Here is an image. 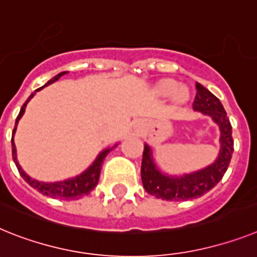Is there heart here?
<instances>
[{"label":"heart","mask_w":257,"mask_h":257,"mask_svg":"<svg viewBox=\"0 0 257 257\" xmlns=\"http://www.w3.org/2000/svg\"><path fill=\"white\" fill-rule=\"evenodd\" d=\"M157 92L162 97L173 95V101L177 105L185 104L190 98V91L187 87L186 85L178 87V83L173 79H165V80L160 82V84L157 85Z\"/></svg>","instance_id":"1"}]
</instances>
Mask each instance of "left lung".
Here are the masks:
<instances>
[{"label": "left lung", "mask_w": 257, "mask_h": 257, "mask_svg": "<svg viewBox=\"0 0 257 257\" xmlns=\"http://www.w3.org/2000/svg\"><path fill=\"white\" fill-rule=\"evenodd\" d=\"M194 110L209 115L221 131V150L216 161L207 168L179 177L161 173L156 166L150 146H144L142 160V182L150 195L169 201H185L196 199L208 192L222 179L231 160L234 140L231 137V124L222 104L212 92L196 83Z\"/></svg>", "instance_id": "1"}]
</instances>
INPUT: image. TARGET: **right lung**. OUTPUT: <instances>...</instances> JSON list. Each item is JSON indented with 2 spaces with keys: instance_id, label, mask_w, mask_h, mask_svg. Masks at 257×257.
I'll list each match as a JSON object with an SVG mask.
<instances>
[{
  "instance_id": "obj_1",
  "label": "right lung",
  "mask_w": 257,
  "mask_h": 257,
  "mask_svg": "<svg viewBox=\"0 0 257 257\" xmlns=\"http://www.w3.org/2000/svg\"><path fill=\"white\" fill-rule=\"evenodd\" d=\"M65 74H67V71H63V72H60V74H57V75L54 76V78L50 79L49 82L44 85V87H47V85L54 83L56 80H58L61 76L65 75ZM44 87L36 89L34 93H31L30 97L27 98V101L24 102L23 106H22L21 111H19V114H18V117H17V120H15V127H14V130H13V138H12L13 160H14L15 165H17V168H18V172H19V174L22 175V178L27 182L31 187H34L35 190H37V191L41 192L43 195H45V196H49V197H53V199H61V200H78V199H80V197L87 196V195H88L89 192H91L92 190L96 187V185H97V182H98V178H100V172H101L102 161H104V159L106 157L107 153L110 152L114 147H117V144H115L114 147H111V148H106V150H104L102 152L98 153V156L96 157V160L93 161V164H92V165L89 166L87 170H84L82 174L76 175V177H74V178L65 179V181H60V182H54V183H45V182H39V181H36V179L31 178L30 175H27L26 173L23 172V169L21 168L18 160H17V150H15V144H14V134H15V131H17V126H18L19 119H21L22 115H23V113H24V110H26V106H27L28 101H30L31 98L36 95L37 91L43 89Z\"/></svg>"
}]
</instances>
